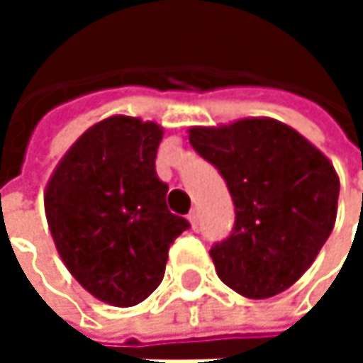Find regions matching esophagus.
Segmentation results:
<instances>
[{"label":"esophagus","mask_w":363,"mask_h":363,"mask_svg":"<svg viewBox=\"0 0 363 363\" xmlns=\"http://www.w3.org/2000/svg\"><path fill=\"white\" fill-rule=\"evenodd\" d=\"M186 218H189L191 227H193V229H197V210H191V214H189Z\"/></svg>","instance_id":"1"}]
</instances>
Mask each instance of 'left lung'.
<instances>
[{
	"label": "left lung",
	"mask_w": 363,
	"mask_h": 363,
	"mask_svg": "<svg viewBox=\"0 0 363 363\" xmlns=\"http://www.w3.org/2000/svg\"><path fill=\"white\" fill-rule=\"evenodd\" d=\"M189 143L218 168L235 206L231 235L210 250L218 277L246 298L288 290L334 229L340 182L332 162L271 117L193 125Z\"/></svg>",
	"instance_id": "1"
}]
</instances>
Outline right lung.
Masks as SVG:
<instances>
[{
	"instance_id": "obj_1",
	"label": "right lung",
	"mask_w": 363,
	"mask_h": 363,
	"mask_svg": "<svg viewBox=\"0 0 363 363\" xmlns=\"http://www.w3.org/2000/svg\"><path fill=\"white\" fill-rule=\"evenodd\" d=\"M162 138L155 121L111 115L71 145L43 193L65 267L113 307H134L162 284L170 244L189 229L155 172Z\"/></svg>"
}]
</instances>
